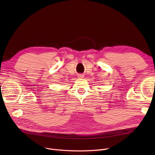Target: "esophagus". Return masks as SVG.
Returning a JSON list of instances; mask_svg holds the SVG:
<instances>
[{
    "instance_id": "obj_1",
    "label": "esophagus",
    "mask_w": 155,
    "mask_h": 155,
    "mask_svg": "<svg viewBox=\"0 0 155 155\" xmlns=\"http://www.w3.org/2000/svg\"><path fill=\"white\" fill-rule=\"evenodd\" d=\"M84 78V76L83 74H79L78 75V78L79 79H83Z\"/></svg>"
}]
</instances>
